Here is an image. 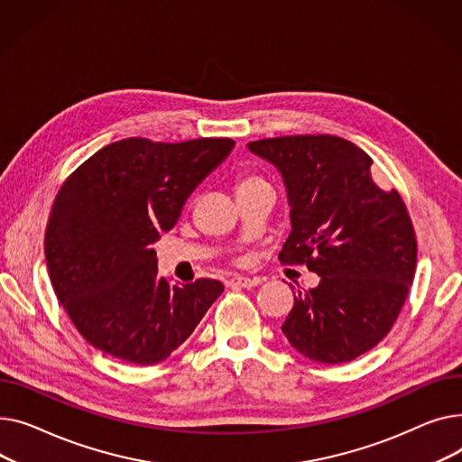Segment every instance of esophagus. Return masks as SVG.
I'll use <instances>...</instances> for the list:
<instances>
[{"label":"esophagus","mask_w":462,"mask_h":462,"mask_svg":"<svg viewBox=\"0 0 462 462\" xmlns=\"http://www.w3.org/2000/svg\"><path fill=\"white\" fill-rule=\"evenodd\" d=\"M259 283H261V278H242V276H235L227 282L229 287H246V289L257 287Z\"/></svg>","instance_id":"esophagus-1"}]
</instances>
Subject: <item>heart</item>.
<instances>
[{"label": "heart", "mask_w": 462, "mask_h": 462, "mask_svg": "<svg viewBox=\"0 0 462 462\" xmlns=\"http://www.w3.org/2000/svg\"><path fill=\"white\" fill-rule=\"evenodd\" d=\"M261 182H266L259 173H254V171H244L236 177L235 180V189L236 192H242V189H246L250 186H255V184H261Z\"/></svg>", "instance_id": "1"}]
</instances>
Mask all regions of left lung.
Masks as SVG:
<instances>
[{"mask_svg": "<svg viewBox=\"0 0 462 462\" xmlns=\"http://www.w3.org/2000/svg\"><path fill=\"white\" fill-rule=\"evenodd\" d=\"M248 147L287 186L292 231L280 263L320 278L315 289H296L282 332L313 362L358 358L388 336L416 273L418 242L401 194L378 186L371 156L337 135H282Z\"/></svg>", "mask_w": 462, "mask_h": 462, "instance_id": "obj_1", "label": "left lung"}]
</instances>
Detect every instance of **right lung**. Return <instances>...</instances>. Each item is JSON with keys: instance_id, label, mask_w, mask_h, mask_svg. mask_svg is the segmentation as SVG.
Segmentation results:
<instances>
[{"instance_id": "1", "label": "right lung", "mask_w": 462, "mask_h": 462, "mask_svg": "<svg viewBox=\"0 0 462 462\" xmlns=\"http://www.w3.org/2000/svg\"><path fill=\"white\" fill-rule=\"evenodd\" d=\"M231 138L180 143L126 138L78 166L44 233L58 300L89 345L135 365L166 360L224 292L218 280L170 285L152 244L188 196L231 152Z\"/></svg>"}]
</instances>
